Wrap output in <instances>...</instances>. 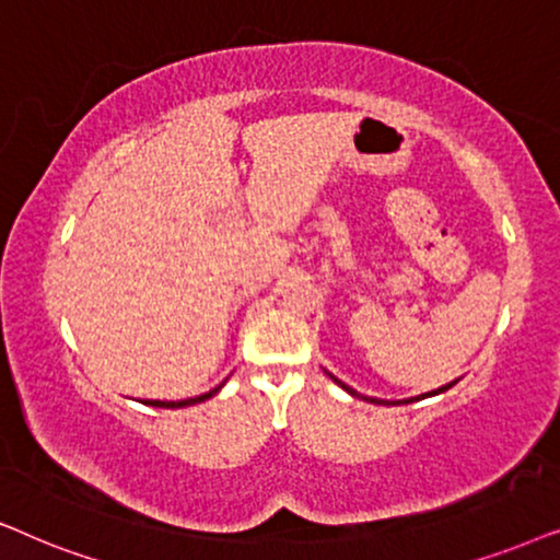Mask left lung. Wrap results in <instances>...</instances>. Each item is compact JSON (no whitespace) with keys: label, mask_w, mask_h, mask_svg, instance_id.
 Returning a JSON list of instances; mask_svg holds the SVG:
<instances>
[{"label":"left lung","mask_w":560,"mask_h":560,"mask_svg":"<svg viewBox=\"0 0 560 560\" xmlns=\"http://www.w3.org/2000/svg\"><path fill=\"white\" fill-rule=\"evenodd\" d=\"M330 378H332V382L335 384H340L342 386V389H346V392H350V394H353V397H361V394H358V392H353V389H348V386L346 384H342V382H338V378H335L332 374H330ZM453 384H456V382H453ZM453 384H448V386H441V389H435V392H428V394H422V397H435V394H441V392H445V389H451V386ZM363 399H366V397H363ZM369 401H376V405H382V401H378V399H369ZM409 401H412V399H407L405 401V405H409ZM386 405H389V401H386Z\"/></svg>","instance_id":"left-lung-1"}]
</instances>
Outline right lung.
I'll use <instances>...</instances> for the list:
<instances>
[{"label":"right lung","mask_w":560,"mask_h":560,"mask_svg":"<svg viewBox=\"0 0 560 560\" xmlns=\"http://www.w3.org/2000/svg\"><path fill=\"white\" fill-rule=\"evenodd\" d=\"M220 386H222V384H220ZM220 386H218V389H212V392L202 394V397H194V399H182V401H159V399H151V401H145V405H151V407H166V409H176V407H189V405H197V401H205V399H210L212 394H218V392H220Z\"/></svg>","instance_id":"add662e5"}]
</instances>
